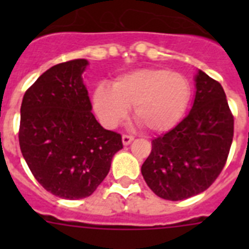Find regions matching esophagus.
Masks as SVG:
<instances>
[{"mask_svg":"<svg viewBox=\"0 0 249 249\" xmlns=\"http://www.w3.org/2000/svg\"><path fill=\"white\" fill-rule=\"evenodd\" d=\"M133 140H135V138L132 137V136H128V135H123L122 136V143L124 144V146H128V144L131 143Z\"/></svg>","mask_w":249,"mask_h":249,"instance_id":"obj_1","label":"esophagus"}]
</instances>
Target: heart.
Returning a JSON list of instances; mask_svg holds the SVG:
<instances>
[{
  "mask_svg": "<svg viewBox=\"0 0 249 249\" xmlns=\"http://www.w3.org/2000/svg\"><path fill=\"white\" fill-rule=\"evenodd\" d=\"M192 97L190 81L167 68H138L118 76L111 89L98 86L93 108L108 128L117 127L133 107V117L149 132L172 129L183 117Z\"/></svg>",
  "mask_w": 249,
  "mask_h": 249,
  "instance_id": "1",
  "label": "heart"
}]
</instances>
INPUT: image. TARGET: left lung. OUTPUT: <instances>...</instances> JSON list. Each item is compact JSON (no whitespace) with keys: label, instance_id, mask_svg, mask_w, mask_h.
<instances>
[{"label":"left lung","instance_id":"8db88e82","mask_svg":"<svg viewBox=\"0 0 249 249\" xmlns=\"http://www.w3.org/2000/svg\"><path fill=\"white\" fill-rule=\"evenodd\" d=\"M190 113L152 141L141 167L158 197L181 201L206 191L223 169L233 140V116L221 83L198 70Z\"/></svg>","mask_w":249,"mask_h":249}]
</instances>
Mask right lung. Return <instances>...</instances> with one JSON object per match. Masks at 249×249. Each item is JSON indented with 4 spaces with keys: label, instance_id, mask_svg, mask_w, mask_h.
<instances>
[{
    "label": "right lung",
    "instance_id": "right-lung-1",
    "mask_svg": "<svg viewBox=\"0 0 249 249\" xmlns=\"http://www.w3.org/2000/svg\"><path fill=\"white\" fill-rule=\"evenodd\" d=\"M87 59L51 67L26 91L21 105L19 147L38 183L59 198L91 196L108 175L122 137L92 113L83 83Z\"/></svg>",
    "mask_w": 249,
    "mask_h": 249
}]
</instances>
